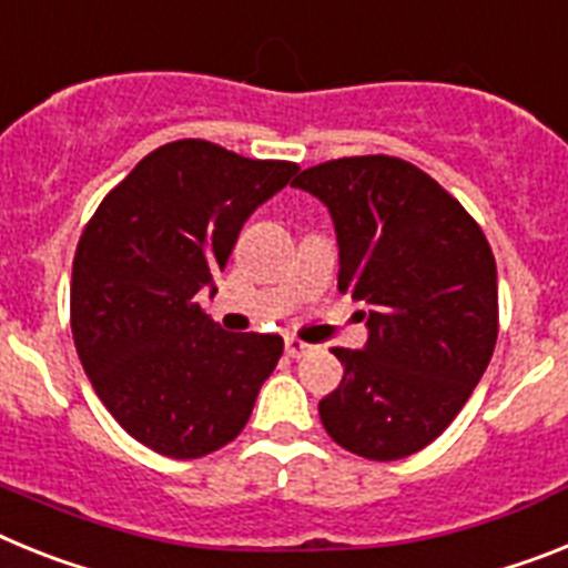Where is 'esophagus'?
<instances>
[{
  "label": "esophagus",
  "mask_w": 568,
  "mask_h": 568,
  "mask_svg": "<svg viewBox=\"0 0 568 568\" xmlns=\"http://www.w3.org/2000/svg\"><path fill=\"white\" fill-rule=\"evenodd\" d=\"M314 352V345L303 343V339L297 337H285V354L288 357H305V354H312Z\"/></svg>",
  "instance_id": "34e87169"
}]
</instances>
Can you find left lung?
<instances>
[{
  "label": "left lung",
  "mask_w": 568,
  "mask_h": 568,
  "mask_svg": "<svg viewBox=\"0 0 568 568\" xmlns=\"http://www.w3.org/2000/svg\"><path fill=\"white\" fill-rule=\"evenodd\" d=\"M332 214L337 288L366 305L363 348L320 400L334 443L368 460L426 448L466 406L497 343V265L480 225L420 168L345 156L294 180Z\"/></svg>",
  "instance_id": "obj_1"
}]
</instances>
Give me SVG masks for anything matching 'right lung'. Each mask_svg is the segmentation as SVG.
<instances>
[{
	"label": "right lung",
	"mask_w": 568,
	"mask_h": 568,
	"mask_svg": "<svg viewBox=\"0 0 568 568\" xmlns=\"http://www.w3.org/2000/svg\"><path fill=\"white\" fill-rule=\"evenodd\" d=\"M297 174L205 140L156 148L102 200L71 274L77 354L113 420L165 457L211 455L243 432L280 334H231L200 308L245 220Z\"/></svg>",
	"instance_id": "obj_1"
}]
</instances>
